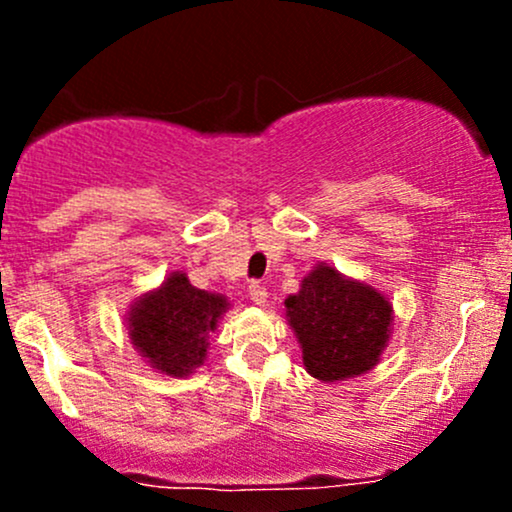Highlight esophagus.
I'll return each instance as SVG.
<instances>
[{"instance_id": "34e87169", "label": "esophagus", "mask_w": 512, "mask_h": 512, "mask_svg": "<svg viewBox=\"0 0 512 512\" xmlns=\"http://www.w3.org/2000/svg\"><path fill=\"white\" fill-rule=\"evenodd\" d=\"M248 296H250V301L255 303V305L267 303V289H264L260 281H252V284L248 286Z\"/></svg>"}]
</instances>
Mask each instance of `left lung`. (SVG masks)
<instances>
[{"instance_id":"left-lung-1","label":"left lung","mask_w":512,"mask_h":512,"mask_svg":"<svg viewBox=\"0 0 512 512\" xmlns=\"http://www.w3.org/2000/svg\"><path fill=\"white\" fill-rule=\"evenodd\" d=\"M286 315L313 378L344 380L375 366L387 344L392 305L370 286L315 267L301 291L286 298Z\"/></svg>"}]
</instances>
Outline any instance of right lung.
I'll list each match as a JSON object with an SVG mask.
<instances>
[{"label":"right lung","mask_w":512,"mask_h":512,"mask_svg":"<svg viewBox=\"0 0 512 512\" xmlns=\"http://www.w3.org/2000/svg\"><path fill=\"white\" fill-rule=\"evenodd\" d=\"M223 310L226 298L195 289L185 274H170L161 289L134 305L129 337L151 366L182 378L202 366L207 337Z\"/></svg>","instance_id":"right-lung-1"}]
</instances>
